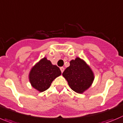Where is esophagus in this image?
<instances>
[{
  "instance_id": "34e87169",
  "label": "esophagus",
  "mask_w": 123,
  "mask_h": 123,
  "mask_svg": "<svg viewBox=\"0 0 123 123\" xmlns=\"http://www.w3.org/2000/svg\"><path fill=\"white\" fill-rule=\"evenodd\" d=\"M60 69L61 72H62V73H63V72L64 71V69H65V68H64L63 67H60Z\"/></svg>"
}]
</instances>
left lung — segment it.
<instances>
[{
  "instance_id": "left-lung-1",
  "label": "left lung",
  "mask_w": 123,
  "mask_h": 123,
  "mask_svg": "<svg viewBox=\"0 0 123 123\" xmlns=\"http://www.w3.org/2000/svg\"><path fill=\"white\" fill-rule=\"evenodd\" d=\"M62 75L69 87L78 93H82L88 88L94 80L92 69L80 58L72 60L70 66L64 71Z\"/></svg>"
}]
</instances>
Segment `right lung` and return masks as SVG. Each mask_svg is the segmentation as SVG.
Here are the masks:
<instances>
[{
  "label": "right lung",
  "mask_w": 123,
  "mask_h": 123,
  "mask_svg": "<svg viewBox=\"0 0 123 123\" xmlns=\"http://www.w3.org/2000/svg\"><path fill=\"white\" fill-rule=\"evenodd\" d=\"M61 75V71L56 65H53L46 58H43L31 69L29 79L33 88L43 92L50 87L52 82Z\"/></svg>",
  "instance_id": "add662e5"
}]
</instances>
